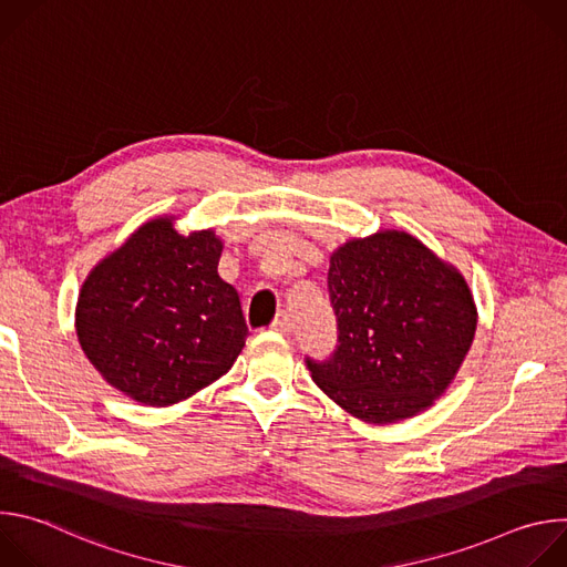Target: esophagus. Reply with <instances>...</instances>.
Listing matches in <instances>:
<instances>
[{"mask_svg":"<svg viewBox=\"0 0 567 567\" xmlns=\"http://www.w3.org/2000/svg\"><path fill=\"white\" fill-rule=\"evenodd\" d=\"M271 330L280 332V334H289L291 332V316L287 311H280L276 316V320L271 322Z\"/></svg>","mask_w":567,"mask_h":567,"instance_id":"34e87169","label":"esophagus"}]
</instances>
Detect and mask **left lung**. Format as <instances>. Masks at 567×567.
<instances>
[{
  "instance_id": "8db88e82",
  "label": "left lung",
  "mask_w": 567,
  "mask_h": 567,
  "mask_svg": "<svg viewBox=\"0 0 567 567\" xmlns=\"http://www.w3.org/2000/svg\"><path fill=\"white\" fill-rule=\"evenodd\" d=\"M339 322L330 361H311L313 383L368 424L431 409L466 359L477 309L464 276L406 230L354 237L330 258Z\"/></svg>"
}]
</instances>
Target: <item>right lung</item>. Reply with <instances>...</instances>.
Here are the masks:
<instances>
[{"label":"right lung","mask_w":567,"mask_h":567,"mask_svg":"<svg viewBox=\"0 0 567 567\" xmlns=\"http://www.w3.org/2000/svg\"><path fill=\"white\" fill-rule=\"evenodd\" d=\"M224 241L164 215L141 224L85 278L75 334L101 377L143 406L166 409L217 381L249 328L217 274Z\"/></svg>","instance_id":"obj_1"}]
</instances>
